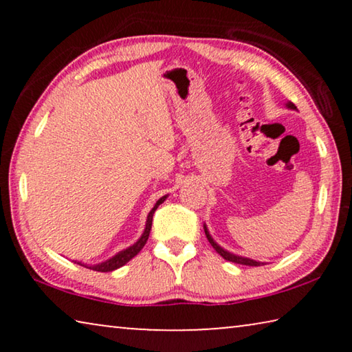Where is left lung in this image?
<instances>
[{
    "label": "left lung",
    "mask_w": 352,
    "mask_h": 352,
    "mask_svg": "<svg viewBox=\"0 0 352 352\" xmlns=\"http://www.w3.org/2000/svg\"><path fill=\"white\" fill-rule=\"evenodd\" d=\"M285 107H287V109H290V110H296V107H295V104H292V102H287L285 104ZM204 228H205V234H206V237H208V241H210V243L212 245V248L216 250V252L222 256L223 259H226V261H230V262H234V264H242V265H252V267H259L261 264H264V262H259V261H254V259H250V258H243V256H239V254H234V253H231V252H228V250H225V248H222L219 245V243L212 239V236L210 234V231H208V226L204 223Z\"/></svg>",
    "instance_id": "1"
}]
</instances>
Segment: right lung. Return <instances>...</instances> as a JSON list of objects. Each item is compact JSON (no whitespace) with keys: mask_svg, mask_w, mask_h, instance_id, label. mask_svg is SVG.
<instances>
[{"mask_svg":"<svg viewBox=\"0 0 352 352\" xmlns=\"http://www.w3.org/2000/svg\"><path fill=\"white\" fill-rule=\"evenodd\" d=\"M168 199V195H163L162 199H160L155 206L151 210V212L147 214V220H146V228L142 231V234L138 241H136L133 245H130L127 248L121 250V252H118L115 256H111L110 259H107L104 262H99V264H82V262H76V264H79L82 267H87V269H91V270H96V272H113L119 269V267L126 265L130 259H133L136 254L141 252V248L146 245V242L148 239V234H151V228H152V217H153V212L157 208L163 204V201Z\"/></svg>","mask_w":352,"mask_h":352,"instance_id":"obj_1","label":"right lung"}]
</instances>
